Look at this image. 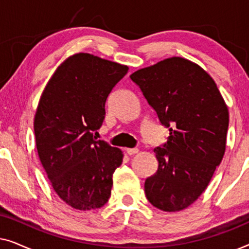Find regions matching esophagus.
<instances>
[{
	"label": "esophagus",
	"mask_w": 249,
	"mask_h": 249,
	"mask_svg": "<svg viewBox=\"0 0 249 249\" xmlns=\"http://www.w3.org/2000/svg\"><path fill=\"white\" fill-rule=\"evenodd\" d=\"M125 152H127L128 155H134L136 153H138V148H125Z\"/></svg>",
	"instance_id": "1"
}]
</instances>
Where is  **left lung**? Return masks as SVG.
<instances>
[{
	"mask_svg": "<svg viewBox=\"0 0 249 249\" xmlns=\"http://www.w3.org/2000/svg\"><path fill=\"white\" fill-rule=\"evenodd\" d=\"M170 136L154 149L155 175L145 194L164 212L185 210L202 195L222 161L229 111L213 78L198 64L173 56L130 74Z\"/></svg>",
	"mask_w": 249,
	"mask_h": 249,
	"instance_id": "left-lung-1",
	"label": "left lung"
}]
</instances>
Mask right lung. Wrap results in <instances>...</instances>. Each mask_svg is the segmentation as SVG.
I'll use <instances>...</instances> for the list:
<instances>
[{"label": "right lung", "mask_w": 249, "mask_h": 249, "mask_svg": "<svg viewBox=\"0 0 249 249\" xmlns=\"http://www.w3.org/2000/svg\"><path fill=\"white\" fill-rule=\"evenodd\" d=\"M129 68L89 53L63 61L44 88L34 119L36 147L54 192L79 211L110 198L112 176L124 153L93 131L101 128L105 102Z\"/></svg>", "instance_id": "obj_1"}]
</instances>
